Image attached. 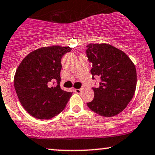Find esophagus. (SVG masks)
I'll return each mask as SVG.
<instances>
[{
	"label": "esophagus",
	"mask_w": 155,
	"mask_h": 155,
	"mask_svg": "<svg viewBox=\"0 0 155 155\" xmlns=\"http://www.w3.org/2000/svg\"><path fill=\"white\" fill-rule=\"evenodd\" d=\"M75 92H76V93H81V89H75Z\"/></svg>",
	"instance_id": "34e87169"
}]
</instances>
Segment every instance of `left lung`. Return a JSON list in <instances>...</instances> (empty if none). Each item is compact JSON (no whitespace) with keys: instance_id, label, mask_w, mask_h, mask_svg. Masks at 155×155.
I'll return each instance as SVG.
<instances>
[{"instance_id":"obj_1","label":"left lung","mask_w":155,"mask_h":155,"mask_svg":"<svg viewBox=\"0 0 155 155\" xmlns=\"http://www.w3.org/2000/svg\"><path fill=\"white\" fill-rule=\"evenodd\" d=\"M86 54L93 63L92 78H100L99 86L93 87L94 98L87 103L92 111L104 117L121 113L135 92L137 73L130 57L109 44L87 45Z\"/></svg>"}]
</instances>
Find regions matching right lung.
<instances>
[{"mask_svg": "<svg viewBox=\"0 0 155 155\" xmlns=\"http://www.w3.org/2000/svg\"><path fill=\"white\" fill-rule=\"evenodd\" d=\"M72 50L52 45L33 51L23 59L14 78L15 89L22 106L38 119H50L66 107L71 92L61 89V59ZM57 81L56 86H51Z\"/></svg>", "mask_w": 155, "mask_h": 155, "instance_id": "1", "label": "right lung"}]
</instances>
